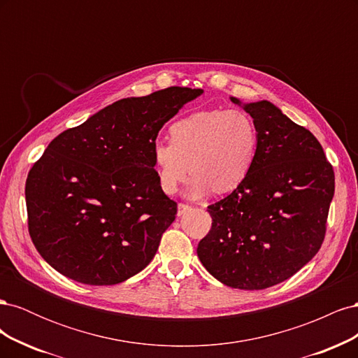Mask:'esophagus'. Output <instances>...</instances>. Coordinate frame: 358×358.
Listing matches in <instances>:
<instances>
[{"mask_svg":"<svg viewBox=\"0 0 358 358\" xmlns=\"http://www.w3.org/2000/svg\"><path fill=\"white\" fill-rule=\"evenodd\" d=\"M191 208L188 204H183V203H179L178 204V216H180V215H183L185 212H188Z\"/></svg>","mask_w":358,"mask_h":358,"instance_id":"esophagus-1","label":"esophagus"}]
</instances>
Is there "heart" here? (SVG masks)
Listing matches in <instances>:
<instances>
[{
	"mask_svg": "<svg viewBox=\"0 0 358 358\" xmlns=\"http://www.w3.org/2000/svg\"><path fill=\"white\" fill-rule=\"evenodd\" d=\"M259 136L254 119L237 109L194 112L170 127V142L152 146L158 187L175 194L189 171L187 196L236 191L255 166Z\"/></svg>",
	"mask_w": 358,
	"mask_h": 358,
	"instance_id": "b5f03b06",
	"label": "heart"
}]
</instances>
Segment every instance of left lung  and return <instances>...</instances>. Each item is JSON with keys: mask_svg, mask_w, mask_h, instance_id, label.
I'll use <instances>...</instances> for the list:
<instances>
[{"mask_svg": "<svg viewBox=\"0 0 358 358\" xmlns=\"http://www.w3.org/2000/svg\"><path fill=\"white\" fill-rule=\"evenodd\" d=\"M230 100L257 125V161L239 188L208 208L212 229L197 255L224 285L264 289L297 273L320 251L334 173L315 136L273 103Z\"/></svg>", "mask_w": 358, "mask_h": 358, "instance_id": "obj_1", "label": "left lung"}]
</instances>
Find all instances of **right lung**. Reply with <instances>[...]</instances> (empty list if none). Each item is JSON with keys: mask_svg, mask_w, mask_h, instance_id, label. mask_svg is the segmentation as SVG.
Masks as SVG:
<instances>
[{"mask_svg": "<svg viewBox=\"0 0 358 358\" xmlns=\"http://www.w3.org/2000/svg\"><path fill=\"white\" fill-rule=\"evenodd\" d=\"M203 90L128 96L55 137L28 173V229L38 254L86 285H115L152 262L176 203L158 187L152 146Z\"/></svg>", "mask_w": 358, "mask_h": 358, "instance_id": "add662e5", "label": "right lung"}]
</instances>
